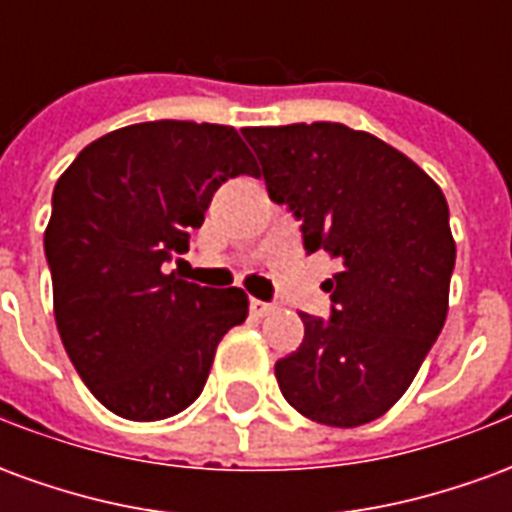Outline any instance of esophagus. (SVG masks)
Returning <instances> with one entry per match:
<instances>
[{
	"instance_id": "1",
	"label": "esophagus",
	"mask_w": 512,
	"mask_h": 512,
	"mask_svg": "<svg viewBox=\"0 0 512 512\" xmlns=\"http://www.w3.org/2000/svg\"><path fill=\"white\" fill-rule=\"evenodd\" d=\"M249 307H252V312H255V315H260V318H263V315H268V312L277 310V304H274V301H260V299H252V304H249Z\"/></svg>"
}]
</instances>
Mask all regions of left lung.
<instances>
[{
	"mask_svg": "<svg viewBox=\"0 0 512 512\" xmlns=\"http://www.w3.org/2000/svg\"><path fill=\"white\" fill-rule=\"evenodd\" d=\"M268 197L301 222L304 252H329V318L301 315L304 340L274 365L304 417L356 428L392 408L417 376L444 318L455 241L450 208L422 169L340 123L244 128Z\"/></svg>",
	"mask_w": 512,
	"mask_h": 512,
	"instance_id": "1",
	"label": "left lung"
}]
</instances>
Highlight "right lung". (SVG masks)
I'll list each match as a JSON object with an SVG mask.
<instances>
[{
  "label": "right lung",
  "instance_id": "obj_1",
  "mask_svg": "<svg viewBox=\"0 0 512 512\" xmlns=\"http://www.w3.org/2000/svg\"><path fill=\"white\" fill-rule=\"evenodd\" d=\"M244 172L257 164L233 126L156 120L95 139L57 180L43 238L54 318L76 373L117 417L189 408L219 340L246 321L241 288L167 271L216 189Z\"/></svg>",
  "mask_w": 512,
  "mask_h": 512
}]
</instances>
